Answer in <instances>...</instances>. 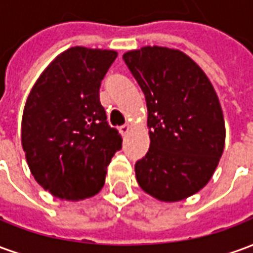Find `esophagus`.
Here are the masks:
<instances>
[{
	"mask_svg": "<svg viewBox=\"0 0 253 253\" xmlns=\"http://www.w3.org/2000/svg\"><path fill=\"white\" fill-rule=\"evenodd\" d=\"M130 125H128V123H125V125H122L121 127H119V131L122 132V134H123V135H125V134H127V132H128V130H130Z\"/></svg>",
	"mask_w": 253,
	"mask_h": 253,
	"instance_id": "esophagus-1",
	"label": "esophagus"
}]
</instances>
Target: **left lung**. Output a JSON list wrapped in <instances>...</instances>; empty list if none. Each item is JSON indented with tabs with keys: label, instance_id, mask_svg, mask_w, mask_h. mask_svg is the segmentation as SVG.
Listing matches in <instances>:
<instances>
[{
	"label": "left lung",
	"instance_id": "8db88e82",
	"mask_svg": "<svg viewBox=\"0 0 253 253\" xmlns=\"http://www.w3.org/2000/svg\"><path fill=\"white\" fill-rule=\"evenodd\" d=\"M123 61L148 105L150 148L135 163L138 184L160 201L186 199L206 186L222 156L225 122L217 93L179 50L143 47Z\"/></svg>",
	"mask_w": 253,
	"mask_h": 253
}]
</instances>
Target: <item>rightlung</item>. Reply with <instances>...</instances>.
<instances>
[{"instance_id":"obj_1","label":"right lung","mask_w":253,"mask_h":253,"mask_svg":"<svg viewBox=\"0 0 253 253\" xmlns=\"http://www.w3.org/2000/svg\"><path fill=\"white\" fill-rule=\"evenodd\" d=\"M118 57L112 50L72 47L52 61L25 103L21 143L31 173L66 201L96 195L122 137L107 122L100 85Z\"/></svg>"}]
</instances>
